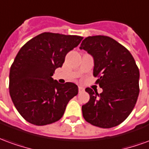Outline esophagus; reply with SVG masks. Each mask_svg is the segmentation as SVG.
I'll use <instances>...</instances> for the list:
<instances>
[{"label":"esophagus","mask_w":149,"mask_h":149,"mask_svg":"<svg viewBox=\"0 0 149 149\" xmlns=\"http://www.w3.org/2000/svg\"><path fill=\"white\" fill-rule=\"evenodd\" d=\"M78 89H79V93H81V92H83L84 90V88L83 87H81V86H79L78 87Z\"/></svg>","instance_id":"esophagus-1"}]
</instances>
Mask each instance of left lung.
I'll use <instances>...</instances> for the list:
<instances>
[{
	"mask_svg": "<svg viewBox=\"0 0 149 149\" xmlns=\"http://www.w3.org/2000/svg\"><path fill=\"white\" fill-rule=\"evenodd\" d=\"M80 49L93 56L96 84L103 89L98 94L85 88L90 99L82 106L84 120L100 128L117 126L134 109L140 92V72L134 58L125 47L107 36L86 37Z\"/></svg>",
	"mask_w": 149,
	"mask_h": 149,
	"instance_id": "obj_1",
	"label": "left lung"
}]
</instances>
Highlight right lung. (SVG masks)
<instances>
[{"instance_id":"obj_1","label":"right lung","mask_w":149,"mask_h":149,"mask_svg":"<svg viewBox=\"0 0 149 149\" xmlns=\"http://www.w3.org/2000/svg\"><path fill=\"white\" fill-rule=\"evenodd\" d=\"M83 37L43 33L21 47L9 72V93L21 116L38 126L57 121L68 101L78 93L77 84L52 79L66 54Z\"/></svg>"}]
</instances>
